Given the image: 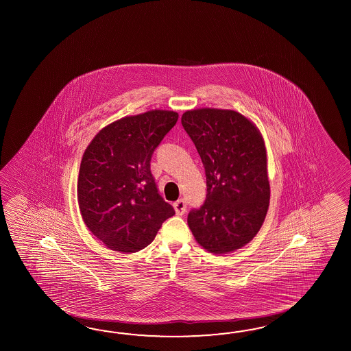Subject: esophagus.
<instances>
[{
    "label": "esophagus",
    "instance_id": "34e87169",
    "mask_svg": "<svg viewBox=\"0 0 351 351\" xmlns=\"http://www.w3.org/2000/svg\"><path fill=\"white\" fill-rule=\"evenodd\" d=\"M173 207H174V210H176V213H177V216H182V215H184V212H186V201H184V199H178V201L173 203Z\"/></svg>",
    "mask_w": 351,
    "mask_h": 351
}]
</instances>
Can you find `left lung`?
<instances>
[{
	"mask_svg": "<svg viewBox=\"0 0 351 351\" xmlns=\"http://www.w3.org/2000/svg\"><path fill=\"white\" fill-rule=\"evenodd\" d=\"M182 125L204 167L207 197L188 215L194 239L210 254H224L250 243L267 215V152L258 128L236 110H186Z\"/></svg>",
	"mask_w": 351,
	"mask_h": 351,
	"instance_id": "obj_1",
	"label": "left lung"
}]
</instances>
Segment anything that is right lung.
Masks as SVG:
<instances>
[{"instance_id":"obj_1","label":"right lung","mask_w":351,"mask_h":351,"mask_svg":"<svg viewBox=\"0 0 351 351\" xmlns=\"http://www.w3.org/2000/svg\"><path fill=\"white\" fill-rule=\"evenodd\" d=\"M177 120L178 112L159 109L124 117L103 128L82 154L77 178L82 221L112 251H141L174 216L158 193L150 159Z\"/></svg>"}]
</instances>
